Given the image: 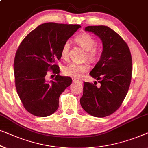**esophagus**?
Returning a JSON list of instances; mask_svg holds the SVG:
<instances>
[{"instance_id": "1", "label": "esophagus", "mask_w": 148, "mask_h": 148, "mask_svg": "<svg viewBox=\"0 0 148 148\" xmlns=\"http://www.w3.org/2000/svg\"><path fill=\"white\" fill-rule=\"evenodd\" d=\"M72 81H73V82L74 83H82V82L81 80H79L78 79H76V78H72Z\"/></svg>"}]
</instances>
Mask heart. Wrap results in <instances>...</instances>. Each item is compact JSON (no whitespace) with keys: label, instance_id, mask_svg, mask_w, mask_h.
<instances>
[{"label":"heart","instance_id":"heart-1","mask_svg":"<svg viewBox=\"0 0 148 148\" xmlns=\"http://www.w3.org/2000/svg\"><path fill=\"white\" fill-rule=\"evenodd\" d=\"M75 41L82 49L86 51V59L90 62H94L99 54V49L96 45L95 39L89 33H82L75 38ZM70 42L66 41L64 43L61 49V56L66 59L68 58L70 50ZM88 70V67L85 64H78L72 62L64 66V74L74 78H80L83 74Z\"/></svg>","mask_w":148,"mask_h":148}]
</instances>
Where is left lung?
<instances>
[{
    "label": "left lung",
    "mask_w": 148,
    "mask_h": 148,
    "mask_svg": "<svg viewBox=\"0 0 148 148\" xmlns=\"http://www.w3.org/2000/svg\"><path fill=\"white\" fill-rule=\"evenodd\" d=\"M84 30L100 37L103 50L90 72L101 86L84 82L80 105L92 116L105 117L115 113L127 94L132 74V55L125 41L109 27L88 26Z\"/></svg>",
    "instance_id": "1"
}]
</instances>
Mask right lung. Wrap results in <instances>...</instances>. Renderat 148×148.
<instances>
[{
  "mask_svg": "<svg viewBox=\"0 0 148 148\" xmlns=\"http://www.w3.org/2000/svg\"><path fill=\"white\" fill-rule=\"evenodd\" d=\"M79 25L46 23L23 39L16 51L14 75L17 94L25 109L37 116H47L59 107V97L72 84V78L60 76L56 61L61 58L64 43L80 28ZM49 70L56 77L48 82Z\"/></svg>",
  "mask_w": 148,
  "mask_h": 148,
  "instance_id": "add662e5",
  "label": "right lung"
}]
</instances>
